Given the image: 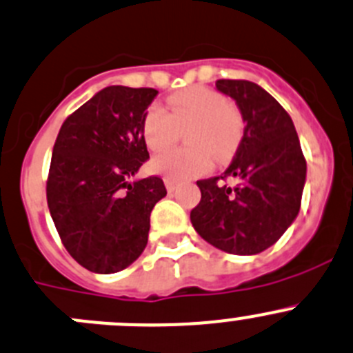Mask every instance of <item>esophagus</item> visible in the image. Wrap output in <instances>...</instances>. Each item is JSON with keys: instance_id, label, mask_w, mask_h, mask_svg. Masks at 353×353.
I'll return each instance as SVG.
<instances>
[{"instance_id": "1", "label": "esophagus", "mask_w": 353, "mask_h": 353, "mask_svg": "<svg viewBox=\"0 0 353 353\" xmlns=\"http://www.w3.org/2000/svg\"><path fill=\"white\" fill-rule=\"evenodd\" d=\"M163 183H165L167 191H174L177 188V183L174 179H170V177H163Z\"/></svg>"}]
</instances>
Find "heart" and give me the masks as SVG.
I'll list each match as a JSON object with an SVG mask.
<instances>
[{
    "label": "heart",
    "mask_w": 353,
    "mask_h": 353,
    "mask_svg": "<svg viewBox=\"0 0 353 353\" xmlns=\"http://www.w3.org/2000/svg\"><path fill=\"white\" fill-rule=\"evenodd\" d=\"M169 112L159 105L150 107L143 121V136L152 152H163L179 139L183 129L190 148H177L155 157L153 172L183 181L207 172L214 155L228 157L241 138V115L208 88H190L167 100Z\"/></svg>",
    "instance_id": "b5f03b06"
}]
</instances>
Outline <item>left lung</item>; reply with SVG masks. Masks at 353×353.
<instances>
[{
  "instance_id": "obj_1",
  "label": "left lung",
  "mask_w": 353,
  "mask_h": 353,
  "mask_svg": "<svg viewBox=\"0 0 353 353\" xmlns=\"http://www.w3.org/2000/svg\"><path fill=\"white\" fill-rule=\"evenodd\" d=\"M219 93L231 97L245 122L236 155L219 177L196 181L201 200L191 224L207 243L232 255H256L274 245L300 212L307 163L292 117L259 84L221 79Z\"/></svg>"
}]
</instances>
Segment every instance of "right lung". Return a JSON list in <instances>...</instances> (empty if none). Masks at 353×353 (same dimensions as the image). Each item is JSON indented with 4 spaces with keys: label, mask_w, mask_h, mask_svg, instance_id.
<instances>
[{
    "label": "right lung",
    "mask_w": 353,
    "mask_h": 353,
    "mask_svg": "<svg viewBox=\"0 0 353 353\" xmlns=\"http://www.w3.org/2000/svg\"><path fill=\"white\" fill-rule=\"evenodd\" d=\"M159 91L108 85L61 125L46 198L67 252L88 271L129 268L148 243L150 214L167 194L160 177L131 181L150 159L146 108Z\"/></svg>",
    "instance_id": "right-lung-1"
}]
</instances>
